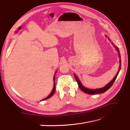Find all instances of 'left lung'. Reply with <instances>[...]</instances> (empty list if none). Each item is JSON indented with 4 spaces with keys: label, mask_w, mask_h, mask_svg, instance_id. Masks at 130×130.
I'll use <instances>...</instances> for the list:
<instances>
[{
    "label": "left lung",
    "mask_w": 130,
    "mask_h": 130,
    "mask_svg": "<svg viewBox=\"0 0 130 130\" xmlns=\"http://www.w3.org/2000/svg\"><path fill=\"white\" fill-rule=\"evenodd\" d=\"M112 44H113V43H112ZM115 48H116V50L119 53H118V56L119 58H121V56H120V53H119V50L118 48L116 46H115ZM120 59V60H119V69H118V72L117 73V74L116 75L115 77H114V78L112 80H111L110 82H109L108 84H107L105 87H104L103 88H98V89H95V90H91V89H89V88H87L85 87V86H83L82 85V84L81 83L80 81L79 80V79L77 77V76L76 75V74H74V77H75V78L76 79V81H77V82L78 83V86L79 87L81 90H82L83 92H85L86 93H88V94H90V95H95V94H99V93H104L105 92H106V91L108 90L109 88H110L111 86L113 85V83L114 82V81L116 80L117 77V76L118 75V73L119 72V71H120V69H121V58H119Z\"/></svg>",
    "instance_id": "8db88e82"
}]
</instances>
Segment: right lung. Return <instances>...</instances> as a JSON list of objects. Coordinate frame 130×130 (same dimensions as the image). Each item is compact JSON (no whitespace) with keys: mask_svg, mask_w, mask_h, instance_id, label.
Listing matches in <instances>:
<instances>
[{"mask_svg":"<svg viewBox=\"0 0 130 130\" xmlns=\"http://www.w3.org/2000/svg\"><path fill=\"white\" fill-rule=\"evenodd\" d=\"M55 76H54V77H53V81H54V85H53V90H52V92H51V93L50 94V95L49 96H48L46 98H45V99H43L42 100H46V99H49V98H50L51 97V96L53 95V93H55Z\"/></svg>","mask_w":130,"mask_h":130,"instance_id":"obj_1","label":"right lung"}]
</instances>
